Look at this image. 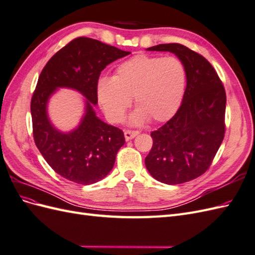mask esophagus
Instances as JSON below:
<instances>
[{
	"label": "esophagus",
	"mask_w": 255,
	"mask_h": 255,
	"mask_svg": "<svg viewBox=\"0 0 255 255\" xmlns=\"http://www.w3.org/2000/svg\"><path fill=\"white\" fill-rule=\"evenodd\" d=\"M136 134H139L138 130H125V138L127 141L133 139Z\"/></svg>",
	"instance_id": "1"
}]
</instances>
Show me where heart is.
I'll use <instances>...</instances> for the list:
<instances>
[{"mask_svg": "<svg viewBox=\"0 0 255 255\" xmlns=\"http://www.w3.org/2000/svg\"><path fill=\"white\" fill-rule=\"evenodd\" d=\"M186 82V68L178 57L140 54L117 65L113 77H101L97 95L111 122H122L133 97L138 109L131 117L132 123L148 119L161 123L177 113Z\"/></svg>", "mask_w": 255, "mask_h": 255, "instance_id": "obj_1", "label": "heart"}]
</instances>
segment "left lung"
Instances as JSON below:
<instances>
[{
    "mask_svg": "<svg viewBox=\"0 0 255 255\" xmlns=\"http://www.w3.org/2000/svg\"><path fill=\"white\" fill-rule=\"evenodd\" d=\"M147 50L173 53L185 65L187 82L177 113L151 132L145 166L162 183H185L210 168L224 139L225 89L211 63L184 45L159 44Z\"/></svg>",
    "mask_w": 255,
    "mask_h": 255,
    "instance_id": "left-lung-1",
    "label": "left lung"
}]
</instances>
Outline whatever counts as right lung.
Returning a JSON list of instances; mask_svg holds the SVG:
<instances>
[{"instance_id": "add662e5", "label": "right lung", "mask_w": 255, "mask_h": 255, "mask_svg": "<svg viewBox=\"0 0 255 255\" xmlns=\"http://www.w3.org/2000/svg\"><path fill=\"white\" fill-rule=\"evenodd\" d=\"M90 37H76L50 58L31 99L33 138L47 164L62 178L88 185L106 178L125 143L123 130L96 116L97 86L108 64L129 55ZM58 87L73 88L87 97V113L73 132L63 134L48 120L47 102Z\"/></svg>"}]
</instances>
